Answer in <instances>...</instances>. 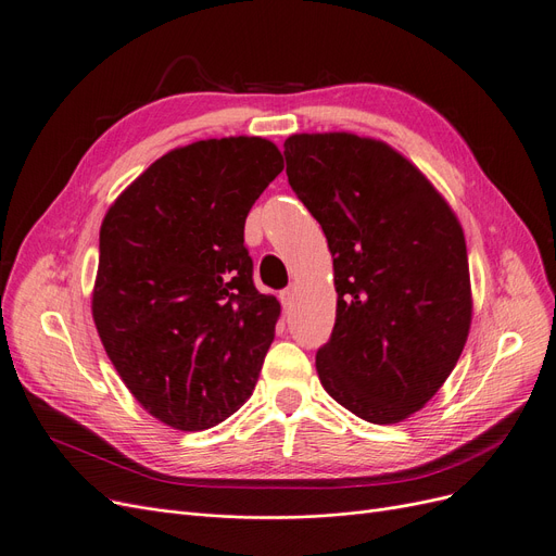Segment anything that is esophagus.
Segmentation results:
<instances>
[{
	"label": "esophagus",
	"instance_id": "1",
	"mask_svg": "<svg viewBox=\"0 0 556 556\" xmlns=\"http://www.w3.org/2000/svg\"><path fill=\"white\" fill-rule=\"evenodd\" d=\"M279 298H281L283 306H291L295 302V289H293V286H289V289H283Z\"/></svg>",
	"mask_w": 556,
	"mask_h": 556
}]
</instances>
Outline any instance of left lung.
Segmentation results:
<instances>
[{"instance_id":"1","label":"left lung","mask_w":556,"mask_h":556,"mask_svg":"<svg viewBox=\"0 0 556 556\" xmlns=\"http://www.w3.org/2000/svg\"><path fill=\"white\" fill-rule=\"evenodd\" d=\"M283 155L334 258L337 323L316 353L320 384L359 419L399 424L438 394L469 334L463 226L384 141L302 132Z\"/></svg>"}]
</instances>
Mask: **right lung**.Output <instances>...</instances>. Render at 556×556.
Returning <instances> with one entry per match:
<instances>
[{"instance_id":"right-lung-1","label":"right lung","mask_w":556,"mask_h":556,"mask_svg":"<svg viewBox=\"0 0 556 556\" xmlns=\"http://www.w3.org/2000/svg\"><path fill=\"white\" fill-rule=\"evenodd\" d=\"M281 169L267 139H201L155 160L102 219L96 330L162 424L217 426L254 392L281 306L256 291L244 219Z\"/></svg>"}]
</instances>
